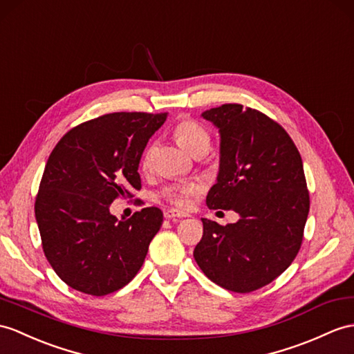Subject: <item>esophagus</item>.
I'll return each mask as SVG.
<instances>
[{
  "mask_svg": "<svg viewBox=\"0 0 354 354\" xmlns=\"http://www.w3.org/2000/svg\"><path fill=\"white\" fill-rule=\"evenodd\" d=\"M163 216H165L167 219H174V218H185L186 214L183 212L176 210V209H168L163 212Z\"/></svg>",
  "mask_w": 354,
  "mask_h": 354,
  "instance_id": "esophagus-1",
  "label": "esophagus"
}]
</instances>
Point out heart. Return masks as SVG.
Here are the masks:
<instances>
[{
    "mask_svg": "<svg viewBox=\"0 0 354 354\" xmlns=\"http://www.w3.org/2000/svg\"><path fill=\"white\" fill-rule=\"evenodd\" d=\"M174 136L180 147L186 150L187 153H191L196 145H209L210 141L209 133H207L205 129L200 123L194 122V120H185V122L178 123L174 131ZM149 163L150 151H145L142 158V168H147ZM198 191H200V185L195 182H187L163 189L162 195L171 204H174L177 207H187L191 204V198L196 195Z\"/></svg>",
    "mask_w": 354,
    "mask_h": 354,
    "instance_id": "obj_1",
    "label": "heart"
}]
</instances>
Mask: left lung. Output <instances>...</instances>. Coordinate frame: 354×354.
Masks as SVG:
<instances>
[{
    "instance_id": "left-lung-1",
    "label": "left lung",
    "mask_w": 354,
    "mask_h": 354,
    "mask_svg": "<svg viewBox=\"0 0 354 354\" xmlns=\"http://www.w3.org/2000/svg\"><path fill=\"white\" fill-rule=\"evenodd\" d=\"M201 117L221 136L207 207L234 210L240 219L225 227L201 219L194 258L219 287L251 292L277 279L299 252L309 212L304 163L288 133L260 111L227 103Z\"/></svg>"
}]
</instances>
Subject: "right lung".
Instances as JSON below:
<instances>
[{
	"mask_svg": "<svg viewBox=\"0 0 354 354\" xmlns=\"http://www.w3.org/2000/svg\"><path fill=\"white\" fill-rule=\"evenodd\" d=\"M168 112H114L68 131L50 153L36 198L43 252L68 287L105 296L131 282L163 214L145 207L118 221L109 205L141 189L142 151Z\"/></svg>",
	"mask_w": 354,
	"mask_h": 354,
	"instance_id": "add662e5",
	"label": "right lung"
}]
</instances>
